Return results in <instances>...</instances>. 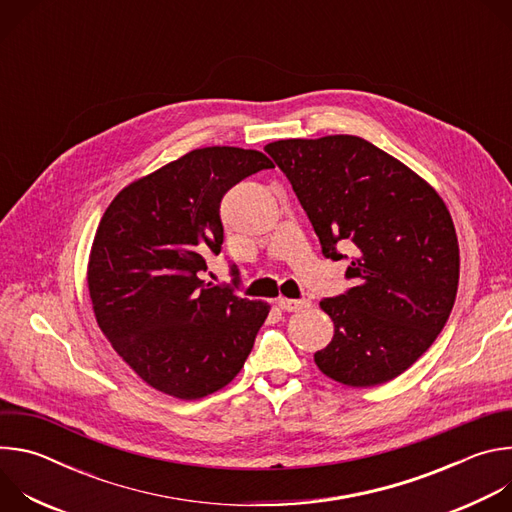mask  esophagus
Masks as SVG:
<instances>
[{"label":"esophagus","mask_w":512,"mask_h":512,"mask_svg":"<svg viewBox=\"0 0 512 512\" xmlns=\"http://www.w3.org/2000/svg\"><path fill=\"white\" fill-rule=\"evenodd\" d=\"M277 304L281 306V310L285 312H300V310H306L312 306L310 300H289V298H279Z\"/></svg>","instance_id":"34e87169"}]
</instances>
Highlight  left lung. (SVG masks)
Returning a JSON list of instances; mask_svg holds the SVG:
<instances>
[{
    "mask_svg": "<svg viewBox=\"0 0 512 512\" xmlns=\"http://www.w3.org/2000/svg\"><path fill=\"white\" fill-rule=\"evenodd\" d=\"M294 186L322 255L348 259L354 287L320 308L332 342L318 369L348 387L399 377L433 344L456 302L460 249L437 192L405 164L356 135L279 139L265 145Z\"/></svg>",
    "mask_w": 512,
    "mask_h": 512,
    "instance_id": "left-lung-1",
    "label": "left lung"
}]
</instances>
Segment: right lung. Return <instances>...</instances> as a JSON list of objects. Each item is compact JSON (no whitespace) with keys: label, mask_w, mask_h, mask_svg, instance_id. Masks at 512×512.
I'll return each mask as SVG.
<instances>
[{"label":"right lung","mask_w":512,"mask_h":512,"mask_svg":"<svg viewBox=\"0 0 512 512\" xmlns=\"http://www.w3.org/2000/svg\"><path fill=\"white\" fill-rule=\"evenodd\" d=\"M267 168L273 162L257 150H194L123 188L101 218L87 273L97 324L166 395L190 401L229 385L269 314L231 285L198 277L223 249V196ZM231 275L237 285V265Z\"/></svg>","instance_id":"add662e5"}]
</instances>
